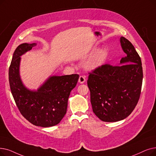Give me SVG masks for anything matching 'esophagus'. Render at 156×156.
Returning a JSON list of instances; mask_svg holds the SVG:
<instances>
[{
  "label": "esophagus",
  "mask_w": 156,
  "mask_h": 156,
  "mask_svg": "<svg viewBox=\"0 0 156 156\" xmlns=\"http://www.w3.org/2000/svg\"><path fill=\"white\" fill-rule=\"evenodd\" d=\"M85 80H86L85 76H83V75L80 76L79 79H78V82L80 83H83L85 82Z\"/></svg>",
  "instance_id": "1"
}]
</instances>
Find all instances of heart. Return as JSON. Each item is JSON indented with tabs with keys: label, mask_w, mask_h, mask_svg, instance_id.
I'll return each instance as SVG.
<instances>
[{
	"label": "heart",
	"mask_w": 156,
	"mask_h": 156,
	"mask_svg": "<svg viewBox=\"0 0 156 156\" xmlns=\"http://www.w3.org/2000/svg\"><path fill=\"white\" fill-rule=\"evenodd\" d=\"M106 51L101 50L98 51L95 55L90 59L88 62V66L90 68L96 67L102 64L106 57Z\"/></svg>",
	"instance_id": "obj_1"
}]
</instances>
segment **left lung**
I'll return each mask as SVG.
<instances>
[{"label": "left lung", "mask_w": 156, "mask_h": 156, "mask_svg": "<svg viewBox=\"0 0 156 156\" xmlns=\"http://www.w3.org/2000/svg\"><path fill=\"white\" fill-rule=\"evenodd\" d=\"M120 43L127 55L120 60V65H101L89 73L87 80L93 112L108 122L129 115L138 104L141 90V58L129 41L121 37Z\"/></svg>", "instance_id": "obj_1"}]
</instances>
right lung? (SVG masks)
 <instances>
[{"label":"right lung","instance_id":"1","mask_svg":"<svg viewBox=\"0 0 156 156\" xmlns=\"http://www.w3.org/2000/svg\"><path fill=\"white\" fill-rule=\"evenodd\" d=\"M35 46L36 43H23L17 47L9 68V82L12 97L23 117L33 125L48 127L58 124L64 117L70 92L76 87L79 75L51 76L37 91L28 90L20 77V56Z\"/></svg>","mask_w":156,"mask_h":156}]
</instances>
